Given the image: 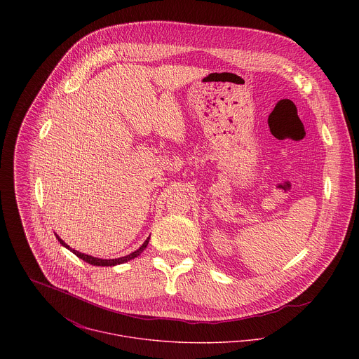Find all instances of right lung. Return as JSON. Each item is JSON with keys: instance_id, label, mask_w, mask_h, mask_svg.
Wrapping results in <instances>:
<instances>
[{"instance_id": "right-lung-1", "label": "right lung", "mask_w": 359, "mask_h": 359, "mask_svg": "<svg viewBox=\"0 0 359 359\" xmlns=\"http://www.w3.org/2000/svg\"><path fill=\"white\" fill-rule=\"evenodd\" d=\"M56 239L60 242V245L62 246H65L66 249H69L70 252H73L76 256L79 257V258H81L83 261H86V262H88V264H91V265H97V266H113V265H117V264H123V262H127V261H130V259H133V258H135V257L140 256L144 250H145V248L148 246V243H149V239H151V236L144 242V245L138 249V250H135V252H133L131 255H128V256L126 257H120V258H111V259H103V258H97V257L88 256V255H84V253H80V252H77V250H74V249H72V248H69L57 235H56Z\"/></svg>"}]
</instances>
